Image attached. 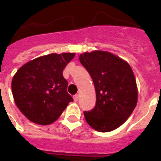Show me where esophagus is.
Listing matches in <instances>:
<instances>
[{
	"label": "esophagus",
	"instance_id": "obj_1",
	"mask_svg": "<svg viewBox=\"0 0 161 161\" xmlns=\"http://www.w3.org/2000/svg\"><path fill=\"white\" fill-rule=\"evenodd\" d=\"M73 100H74L75 102L78 101V100H79V95H78V94H75V95L73 96Z\"/></svg>",
	"mask_w": 161,
	"mask_h": 161
}]
</instances>
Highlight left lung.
Wrapping results in <instances>:
<instances>
[{
	"instance_id": "left-lung-1",
	"label": "left lung",
	"mask_w": 161,
	"mask_h": 161,
	"mask_svg": "<svg viewBox=\"0 0 161 161\" xmlns=\"http://www.w3.org/2000/svg\"><path fill=\"white\" fill-rule=\"evenodd\" d=\"M96 92V105L84 111L88 124L98 132L113 131L127 121L138 102L134 74L127 61L108 51H94L79 56Z\"/></svg>"
}]
</instances>
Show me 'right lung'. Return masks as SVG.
<instances>
[{
  "label": "right lung",
  "instance_id": "1",
  "mask_svg": "<svg viewBox=\"0 0 161 161\" xmlns=\"http://www.w3.org/2000/svg\"><path fill=\"white\" fill-rule=\"evenodd\" d=\"M75 53L49 54L27 62L13 76L12 91L16 105L32 122L56 121L73 99L67 93L62 72Z\"/></svg>",
  "mask_w": 161,
  "mask_h": 161
}]
</instances>
